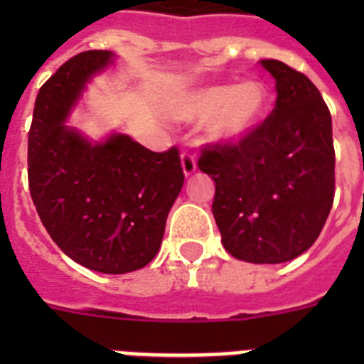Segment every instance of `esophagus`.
I'll return each instance as SVG.
<instances>
[{
	"mask_svg": "<svg viewBox=\"0 0 364 364\" xmlns=\"http://www.w3.org/2000/svg\"><path fill=\"white\" fill-rule=\"evenodd\" d=\"M180 160H182V171H184L186 176H191L193 173L197 171V162H195V156L191 153H182Z\"/></svg>",
	"mask_w": 364,
	"mask_h": 364,
	"instance_id": "obj_1",
	"label": "esophagus"
}]
</instances>
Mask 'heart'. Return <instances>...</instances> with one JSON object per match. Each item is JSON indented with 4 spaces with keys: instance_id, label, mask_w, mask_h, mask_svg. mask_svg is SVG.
Masks as SVG:
<instances>
[{
    "instance_id": "heart-1",
    "label": "heart",
    "mask_w": 364,
    "mask_h": 364,
    "mask_svg": "<svg viewBox=\"0 0 364 364\" xmlns=\"http://www.w3.org/2000/svg\"><path fill=\"white\" fill-rule=\"evenodd\" d=\"M269 107L268 87L259 80L193 89L173 100V120L198 124L208 120L205 133L215 144L239 142L259 127Z\"/></svg>"
}]
</instances>
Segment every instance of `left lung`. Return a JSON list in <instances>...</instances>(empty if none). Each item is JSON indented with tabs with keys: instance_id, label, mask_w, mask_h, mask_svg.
I'll list each match as a JSON object with an SVG mask.
<instances>
[{
	"instance_id": "8db88e82",
	"label": "left lung",
	"mask_w": 364,
	"mask_h": 364,
	"mask_svg": "<svg viewBox=\"0 0 364 364\" xmlns=\"http://www.w3.org/2000/svg\"><path fill=\"white\" fill-rule=\"evenodd\" d=\"M277 102L237 146L205 149L198 167L215 180L211 211L235 259L279 264L317 240L333 202L332 117L319 89L279 60H260Z\"/></svg>"
}]
</instances>
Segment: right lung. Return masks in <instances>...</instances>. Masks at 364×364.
<instances>
[{
    "label": "right lung",
    "instance_id": "obj_1",
    "mask_svg": "<svg viewBox=\"0 0 364 364\" xmlns=\"http://www.w3.org/2000/svg\"><path fill=\"white\" fill-rule=\"evenodd\" d=\"M114 60L111 50L76 54L41 87L28 131V188L67 257L120 275L159 253L184 173L175 147L153 153L124 133L92 140L65 124L87 83Z\"/></svg>",
    "mask_w": 364,
    "mask_h": 364
}]
</instances>
